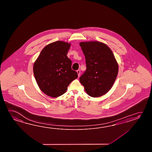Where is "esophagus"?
<instances>
[{
	"label": "esophagus",
	"instance_id": "1",
	"mask_svg": "<svg viewBox=\"0 0 152 152\" xmlns=\"http://www.w3.org/2000/svg\"><path fill=\"white\" fill-rule=\"evenodd\" d=\"M77 75H78V76L79 77L80 76V71L79 70V69H78L77 71Z\"/></svg>",
	"mask_w": 152,
	"mask_h": 152
}]
</instances>
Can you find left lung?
Wrapping results in <instances>:
<instances>
[{"mask_svg":"<svg viewBox=\"0 0 152 152\" xmlns=\"http://www.w3.org/2000/svg\"><path fill=\"white\" fill-rule=\"evenodd\" d=\"M85 56L86 70L79 80L90 96L100 97L113 86L118 72L116 60L107 45L97 41L79 43Z\"/></svg>","mask_w":152,"mask_h":152,"instance_id":"obj_1","label":"left lung"}]
</instances>
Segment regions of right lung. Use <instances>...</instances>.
I'll list each match as a JSON object with an SVG mask.
<instances>
[{"label":"right lung","instance_id":"add662e5","mask_svg":"<svg viewBox=\"0 0 152 152\" xmlns=\"http://www.w3.org/2000/svg\"><path fill=\"white\" fill-rule=\"evenodd\" d=\"M71 44L58 41L46 45L34 63L33 71L39 88L45 94L58 97L65 94L77 72L72 69L67 56Z\"/></svg>","mask_w":152,"mask_h":152}]
</instances>
